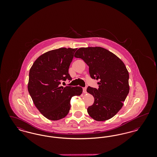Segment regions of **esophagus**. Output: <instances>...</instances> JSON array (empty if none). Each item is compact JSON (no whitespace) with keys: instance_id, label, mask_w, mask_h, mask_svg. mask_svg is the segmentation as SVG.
Segmentation results:
<instances>
[{"instance_id":"34e87169","label":"esophagus","mask_w":157,"mask_h":157,"mask_svg":"<svg viewBox=\"0 0 157 157\" xmlns=\"http://www.w3.org/2000/svg\"><path fill=\"white\" fill-rule=\"evenodd\" d=\"M83 92L84 94H86V93H87V92H86V87H85V88H83Z\"/></svg>"}]
</instances>
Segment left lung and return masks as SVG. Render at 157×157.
Instances as JSON below:
<instances>
[{
  "label": "left lung",
  "mask_w": 157,
  "mask_h": 157,
  "mask_svg": "<svg viewBox=\"0 0 157 157\" xmlns=\"http://www.w3.org/2000/svg\"><path fill=\"white\" fill-rule=\"evenodd\" d=\"M74 56L89 67L91 78L99 80V88L88 86L87 92L94 102L87 111L97 121L109 120L123 106L129 91V73L124 62L115 54L101 47L81 48Z\"/></svg>",
  "instance_id": "obj_1"
}]
</instances>
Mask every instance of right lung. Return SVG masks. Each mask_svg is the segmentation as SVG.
Segmentation results:
<instances>
[{"mask_svg": "<svg viewBox=\"0 0 157 157\" xmlns=\"http://www.w3.org/2000/svg\"><path fill=\"white\" fill-rule=\"evenodd\" d=\"M76 49L61 48L40 55L30 68L28 89L37 109L48 120L63 118L71 108L72 97L82 93L80 86H60L72 80L68 73Z\"/></svg>", "mask_w": 157, "mask_h": 157, "instance_id": "obj_1", "label": "right lung"}]
</instances>
